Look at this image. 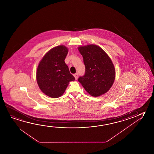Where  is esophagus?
Returning a JSON list of instances; mask_svg holds the SVG:
<instances>
[{
  "label": "esophagus",
  "mask_w": 154,
  "mask_h": 154,
  "mask_svg": "<svg viewBox=\"0 0 154 154\" xmlns=\"http://www.w3.org/2000/svg\"><path fill=\"white\" fill-rule=\"evenodd\" d=\"M74 77H75V79H77V78H78V73H75V74H74Z\"/></svg>",
  "instance_id": "esophagus-1"
}]
</instances>
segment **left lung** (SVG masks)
Returning a JSON list of instances; mask_svg holds the SVG:
<instances>
[{"label":"left lung","instance_id":"8db88e82","mask_svg":"<svg viewBox=\"0 0 154 154\" xmlns=\"http://www.w3.org/2000/svg\"><path fill=\"white\" fill-rule=\"evenodd\" d=\"M83 56L85 72L78 81L88 93L99 97L107 92L115 79V69L111 60L97 45H86L78 48Z\"/></svg>","mask_w":154,"mask_h":154}]
</instances>
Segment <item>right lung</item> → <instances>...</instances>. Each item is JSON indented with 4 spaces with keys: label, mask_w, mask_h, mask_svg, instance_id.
I'll use <instances>...</instances> for the list:
<instances>
[{
    "label": "right lung",
    "mask_w": 154,
    "mask_h": 154,
    "mask_svg": "<svg viewBox=\"0 0 154 154\" xmlns=\"http://www.w3.org/2000/svg\"><path fill=\"white\" fill-rule=\"evenodd\" d=\"M68 53L65 46H57L47 52L38 64L36 79L39 88L52 98L61 97L69 82L75 80L64 62Z\"/></svg>",
    "instance_id": "add662e5"
}]
</instances>
